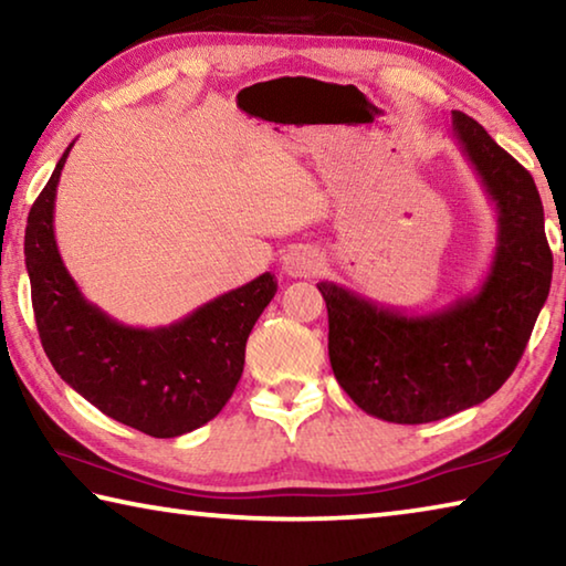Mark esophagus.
I'll return each instance as SVG.
<instances>
[{
  "label": "esophagus",
  "mask_w": 566,
  "mask_h": 566,
  "mask_svg": "<svg viewBox=\"0 0 566 566\" xmlns=\"http://www.w3.org/2000/svg\"><path fill=\"white\" fill-rule=\"evenodd\" d=\"M282 270L290 276H312L322 270V254L312 247H292L284 254Z\"/></svg>",
  "instance_id": "34e87169"
}]
</instances>
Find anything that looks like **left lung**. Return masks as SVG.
I'll use <instances>...</instances> for the list:
<instances>
[{"instance_id": "obj_1", "label": "left lung", "mask_w": 566, "mask_h": 566, "mask_svg": "<svg viewBox=\"0 0 566 566\" xmlns=\"http://www.w3.org/2000/svg\"><path fill=\"white\" fill-rule=\"evenodd\" d=\"M452 134L496 209L482 286L439 312L407 314L334 282L317 284L334 377L359 409L395 424H427L490 399L522 359L552 284L532 175L467 114L454 112Z\"/></svg>"}]
</instances>
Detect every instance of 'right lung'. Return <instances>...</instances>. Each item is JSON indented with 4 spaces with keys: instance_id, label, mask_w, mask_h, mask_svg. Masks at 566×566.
<instances>
[{
    "instance_id": "obj_1",
    "label": "right lung",
    "mask_w": 566,
    "mask_h": 566,
    "mask_svg": "<svg viewBox=\"0 0 566 566\" xmlns=\"http://www.w3.org/2000/svg\"><path fill=\"white\" fill-rule=\"evenodd\" d=\"M30 209L24 262L42 347L66 385L104 415L149 437L187 434L214 419L244 369L254 322L276 294L264 272L197 306L169 327H127L84 300L54 239V199L64 161Z\"/></svg>"
}]
</instances>
